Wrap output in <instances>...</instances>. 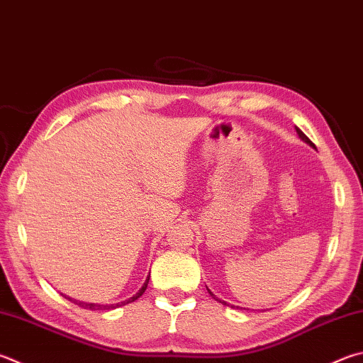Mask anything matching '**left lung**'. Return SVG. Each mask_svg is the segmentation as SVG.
Instances as JSON below:
<instances>
[{"mask_svg": "<svg viewBox=\"0 0 363 363\" xmlns=\"http://www.w3.org/2000/svg\"><path fill=\"white\" fill-rule=\"evenodd\" d=\"M295 131H296V135H298V138H300V140H301L303 143H306V144H308V146H311L313 149H315V146H314V144H313L311 141H309V140H308V138L305 136V133H303V131H301L300 128H296V127H295ZM206 289H208V287H206ZM208 292H209V295H211V296H213V298H214V300H217V301H219V303H223V305H227V306H230L227 301H223V300H219V298H217V296H216V295H214L213 292H211V291H209V289H208ZM232 308H235V306L232 305ZM236 308H238V306H236ZM241 309H242V308H241Z\"/></svg>", "mask_w": 363, "mask_h": 363, "instance_id": "8db88e82", "label": "left lung"}]
</instances>
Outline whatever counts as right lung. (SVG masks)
Masks as SVG:
<instances>
[{
    "instance_id": "1",
    "label": "right lung",
    "mask_w": 363,
    "mask_h": 363,
    "mask_svg": "<svg viewBox=\"0 0 363 363\" xmlns=\"http://www.w3.org/2000/svg\"><path fill=\"white\" fill-rule=\"evenodd\" d=\"M150 276V274H149ZM149 276H147V279L144 281V284H143V287L140 289V291H138L133 296H130V298H127V300H123V301H118V303H114V305H100V303H85V301H81V300H76V298H71V296H67L65 295V298H68L69 301H72V303H76L77 306H81V308H84V309H91V311H103V309H116V308H118V306H123V305H128V303H131V301H135V300H138L140 298V296L146 292V289H147V284H149Z\"/></svg>"
}]
</instances>
